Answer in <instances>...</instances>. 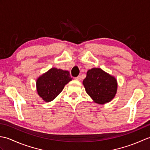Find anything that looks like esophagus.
Returning <instances> with one entry per match:
<instances>
[{
	"instance_id": "34e87169",
	"label": "esophagus",
	"mask_w": 150,
	"mask_h": 150,
	"mask_svg": "<svg viewBox=\"0 0 150 150\" xmlns=\"http://www.w3.org/2000/svg\"><path fill=\"white\" fill-rule=\"evenodd\" d=\"M75 79H76V80H77V81H81V75H79L78 77H75Z\"/></svg>"
}]
</instances>
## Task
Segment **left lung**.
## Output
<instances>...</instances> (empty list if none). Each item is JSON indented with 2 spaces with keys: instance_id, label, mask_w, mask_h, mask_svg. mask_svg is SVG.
<instances>
[{
  "instance_id": "1",
  "label": "left lung",
  "mask_w": 150,
  "mask_h": 150,
  "mask_svg": "<svg viewBox=\"0 0 150 150\" xmlns=\"http://www.w3.org/2000/svg\"><path fill=\"white\" fill-rule=\"evenodd\" d=\"M83 85L86 93L98 104L111 101L117 93V82L115 78L100 68L88 70Z\"/></svg>"
}]
</instances>
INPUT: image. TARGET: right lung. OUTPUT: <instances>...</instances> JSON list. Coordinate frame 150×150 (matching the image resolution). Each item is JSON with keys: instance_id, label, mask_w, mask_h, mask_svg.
I'll return each mask as SVG.
<instances>
[{"instance_id": "1", "label": "right lung", "mask_w": 150, "mask_h": 150, "mask_svg": "<svg viewBox=\"0 0 150 150\" xmlns=\"http://www.w3.org/2000/svg\"><path fill=\"white\" fill-rule=\"evenodd\" d=\"M72 80L68 71L52 68L37 79V90L42 99L49 103L58 96L64 86Z\"/></svg>"}]
</instances>
